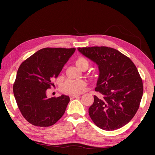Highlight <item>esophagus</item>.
Listing matches in <instances>:
<instances>
[{
	"label": "esophagus",
	"mask_w": 155,
	"mask_h": 155,
	"mask_svg": "<svg viewBox=\"0 0 155 155\" xmlns=\"http://www.w3.org/2000/svg\"><path fill=\"white\" fill-rule=\"evenodd\" d=\"M80 95H78V94H72V95H70V98L72 99L74 98H77V97H78Z\"/></svg>",
	"instance_id": "obj_1"
}]
</instances>
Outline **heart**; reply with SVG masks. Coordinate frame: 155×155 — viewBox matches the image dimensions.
<instances>
[{
	"instance_id": "1",
	"label": "heart",
	"mask_w": 155,
	"mask_h": 155,
	"mask_svg": "<svg viewBox=\"0 0 155 155\" xmlns=\"http://www.w3.org/2000/svg\"><path fill=\"white\" fill-rule=\"evenodd\" d=\"M75 64L81 70L87 68L89 66L88 60L84 57H78L76 59ZM85 86V83L81 80H68L63 84L61 90L65 93L75 94L82 92Z\"/></svg>"
}]
</instances>
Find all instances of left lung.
<instances>
[{
  "label": "left lung",
  "instance_id": "8db88e82",
  "mask_svg": "<svg viewBox=\"0 0 155 155\" xmlns=\"http://www.w3.org/2000/svg\"><path fill=\"white\" fill-rule=\"evenodd\" d=\"M98 65L99 77L89 115L101 129L114 130L135 116L143 95V83L133 62L116 49L107 46L78 48Z\"/></svg>",
  "mask_w": 155,
  "mask_h": 155
}]
</instances>
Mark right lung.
<instances>
[{
    "mask_svg": "<svg viewBox=\"0 0 155 155\" xmlns=\"http://www.w3.org/2000/svg\"><path fill=\"white\" fill-rule=\"evenodd\" d=\"M75 50L44 48L20 65L13 90L21 114L31 124L51 127L64 114L70 102L69 96L48 98L46 90L54 86L52 80L57 78Z\"/></svg>",
    "mask_w": 155,
    "mask_h": 155,
    "instance_id": "right-lung-1",
    "label": "right lung"
}]
</instances>
